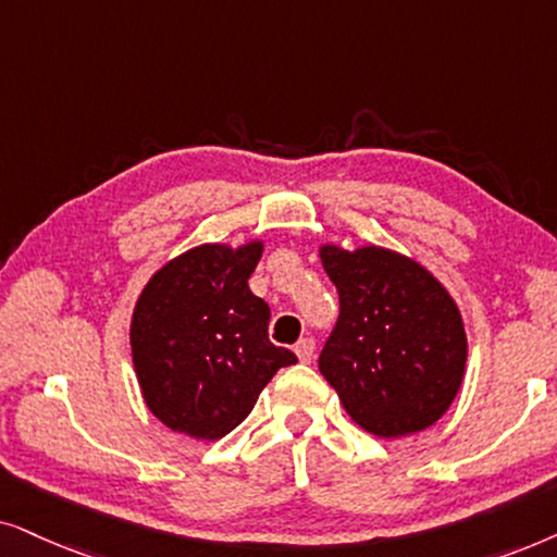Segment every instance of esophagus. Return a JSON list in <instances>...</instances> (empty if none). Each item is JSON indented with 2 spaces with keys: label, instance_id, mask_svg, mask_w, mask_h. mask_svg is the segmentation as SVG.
Returning a JSON list of instances; mask_svg holds the SVG:
<instances>
[{
  "label": "esophagus",
  "instance_id": "esophagus-1",
  "mask_svg": "<svg viewBox=\"0 0 557 557\" xmlns=\"http://www.w3.org/2000/svg\"><path fill=\"white\" fill-rule=\"evenodd\" d=\"M313 351H315V341L313 338H300L298 344H295V354H298V359L302 364H310V359H313Z\"/></svg>",
  "mask_w": 557,
  "mask_h": 557
}]
</instances>
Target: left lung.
<instances>
[{"label":"left lung","instance_id":"obj_1","mask_svg":"<svg viewBox=\"0 0 557 557\" xmlns=\"http://www.w3.org/2000/svg\"><path fill=\"white\" fill-rule=\"evenodd\" d=\"M341 313L318 369L356 425L403 438L438 422L466 372L463 318L433 272L384 247H321Z\"/></svg>","mask_w":557,"mask_h":557}]
</instances>
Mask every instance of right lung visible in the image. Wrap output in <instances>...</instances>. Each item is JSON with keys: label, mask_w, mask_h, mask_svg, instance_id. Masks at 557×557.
Listing matches in <instances>:
<instances>
[{"label": "right lung", "mask_w": 557, "mask_h": 557, "mask_svg": "<svg viewBox=\"0 0 557 557\" xmlns=\"http://www.w3.org/2000/svg\"><path fill=\"white\" fill-rule=\"evenodd\" d=\"M264 242L201 244L170 259L139 293L129 325L145 405L162 425L219 441L298 361L267 336L270 306L249 290Z\"/></svg>", "instance_id": "right-lung-1"}]
</instances>
